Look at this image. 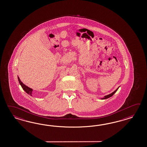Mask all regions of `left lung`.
Returning a JSON list of instances; mask_svg holds the SVG:
<instances>
[{"label": "left lung", "mask_w": 147, "mask_h": 147, "mask_svg": "<svg viewBox=\"0 0 147 147\" xmlns=\"http://www.w3.org/2000/svg\"><path fill=\"white\" fill-rule=\"evenodd\" d=\"M117 89L115 91H114L113 92H112V93H111V94H108V95H107V96H105V97L104 98H101V99H107V98H109V97H111L112 96H113L114 95V94L116 91H117Z\"/></svg>", "instance_id": "obj_1"}]
</instances>
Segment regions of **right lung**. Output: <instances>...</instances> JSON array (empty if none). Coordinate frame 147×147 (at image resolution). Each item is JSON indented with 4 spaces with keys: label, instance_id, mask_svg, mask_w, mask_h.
Listing matches in <instances>:
<instances>
[{
    "label": "right lung",
    "instance_id": "obj_1",
    "mask_svg": "<svg viewBox=\"0 0 147 147\" xmlns=\"http://www.w3.org/2000/svg\"><path fill=\"white\" fill-rule=\"evenodd\" d=\"M18 79L19 83H20V85L21 86L22 88H23V89L25 91V92H26V93H28V94L30 95L31 96H32V89H31V88H29L28 86H26L25 84H24L20 80V79L19 78H18Z\"/></svg>",
    "mask_w": 147,
    "mask_h": 147
}]
</instances>
